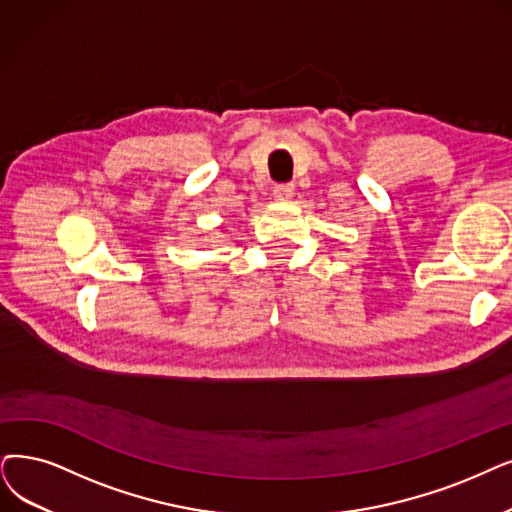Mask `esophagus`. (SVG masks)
Listing matches in <instances>:
<instances>
[{"mask_svg":"<svg viewBox=\"0 0 512 512\" xmlns=\"http://www.w3.org/2000/svg\"><path fill=\"white\" fill-rule=\"evenodd\" d=\"M273 197H275L277 201H288V199H292V197H294V185H277V187L273 189Z\"/></svg>","mask_w":512,"mask_h":512,"instance_id":"34e87169","label":"esophagus"}]
</instances>
